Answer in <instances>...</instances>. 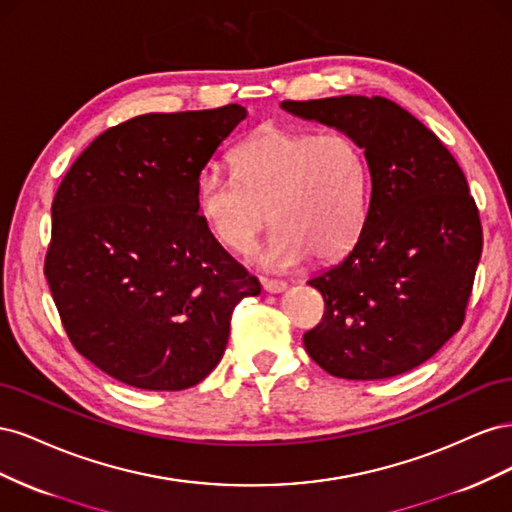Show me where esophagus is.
Returning a JSON list of instances; mask_svg holds the SVG:
<instances>
[{"instance_id": "obj_1", "label": "esophagus", "mask_w": 512, "mask_h": 512, "mask_svg": "<svg viewBox=\"0 0 512 512\" xmlns=\"http://www.w3.org/2000/svg\"><path fill=\"white\" fill-rule=\"evenodd\" d=\"M260 284H262V288H265V290H267V292H271V294L284 292V290L288 288V284H286V282H282V280H267V277H262Z\"/></svg>"}]
</instances>
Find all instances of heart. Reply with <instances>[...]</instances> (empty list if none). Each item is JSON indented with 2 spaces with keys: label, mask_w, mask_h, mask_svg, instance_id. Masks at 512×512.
<instances>
[{
  "label": "heart",
  "mask_w": 512,
  "mask_h": 512,
  "mask_svg": "<svg viewBox=\"0 0 512 512\" xmlns=\"http://www.w3.org/2000/svg\"><path fill=\"white\" fill-rule=\"evenodd\" d=\"M232 168L237 181L209 168L196 183L200 220L228 250H250L267 218L275 228L258 262L271 271L331 262L361 237L369 164L348 134L260 128L232 151Z\"/></svg>",
  "instance_id": "b5f03b06"
}]
</instances>
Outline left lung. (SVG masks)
<instances>
[{
    "label": "left lung",
    "instance_id": "left-lung-1",
    "mask_svg": "<svg viewBox=\"0 0 512 512\" xmlns=\"http://www.w3.org/2000/svg\"><path fill=\"white\" fill-rule=\"evenodd\" d=\"M354 138L369 164L367 218L352 250L307 284L324 318L303 335L331 376L384 380L431 359L463 322L483 252L466 175L440 138L380 96L282 102Z\"/></svg>",
    "mask_w": 512,
    "mask_h": 512
}]
</instances>
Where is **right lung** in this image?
<instances>
[{
    "instance_id": "1",
    "label": "right lung",
    "mask_w": 512,
    "mask_h": 512,
    "mask_svg": "<svg viewBox=\"0 0 512 512\" xmlns=\"http://www.w3.org/2000/svg\"><path fill=\"white\" fill-rule=\"evenodd\" d=\"M245 117L239 104L134 117L59 185L44 275L74 348L123 384H198L224 356L232 309L260 294L196 211L200 173Z\"/></svg>"
}]
</instances>
